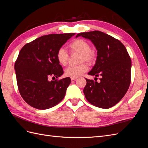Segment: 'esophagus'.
<instances>
[{
    "label": "esophagus",
    "instance_id": "esophagus-1",
    "mask_svg": "<svg viewBox=\"0 0 148 148\" xmlns=\"http://www.w3.org/2000/svg\"><path fill=\"white\" fill-rule=\"evenodd\" d=\"M77 79V78H73V77L71 78V80H75V79Z\"/></svg>",
    "mask_w": 148,
    "mask_h": 148
}]
</instances>
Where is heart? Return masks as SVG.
<instances>
[{"label": "heart", "instance_id": "heart-1", "mask_svg": "<svg viewBox=\"0 0 148 148\" xmlns=\"http://www.w3.org/2000/svg\"><path fill=\"white\" fill-rule=\"evenodd\" d=\"M71 52H78L81 53L80 61H86L92 63L95 60L96 53L91 49V45L84 39H77L71 42L69 46ZM56 59L60 65L66 66L69 60V54L63 47L60 48L56 53ZM88 66L86 64H82L77 66H69L65 70V75L66 77L77 78L86 72Z\"/></svg>", "mask_w": 148, "mask_h": 148}]
</instances>
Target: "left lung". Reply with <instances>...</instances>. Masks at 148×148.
Wrapping results in <instances>:
<instances>
[{
	"label": "left lung",
	"instance_id": "1",
	"mask_svg": "<svg viewBox=\"0 0 148 148\" xmlns=\"http://www.w3.org/2000/svg\"><path fill=\"white\" fill-rule=\"evenodd\" d=\"M78 36L90 40L97 51L96 64L88 75L101 77L99 83L86 78L83 89L85 97L99 108H110L122 99L129 88L130 57L122 42L101 31L81 33Z\"/></svg>",
	"mask_w": 148,
	"mask_h": 148
}]
</instances>
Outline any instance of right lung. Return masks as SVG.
I'll list each match as a JSON object with an SVG mask.
<instances>
[{"instance_id":"1","label":"right lung","mask_w":148,"mask_h":148,"mask_svg":"<svg viewBox=\"0 0 148 148\" xmlns=\"http://www.w3.org/2000/svg\"><path fill=\"white\" fill-rule=\"evenodd\" d=\"M74 34L42 36L21 49L15 64L16 82L22 98L31 107L45 110L56 106L64 99L71 79L67 77L49 81V78L63 75L56 53Z\"/></svg>"}]
</instances>
